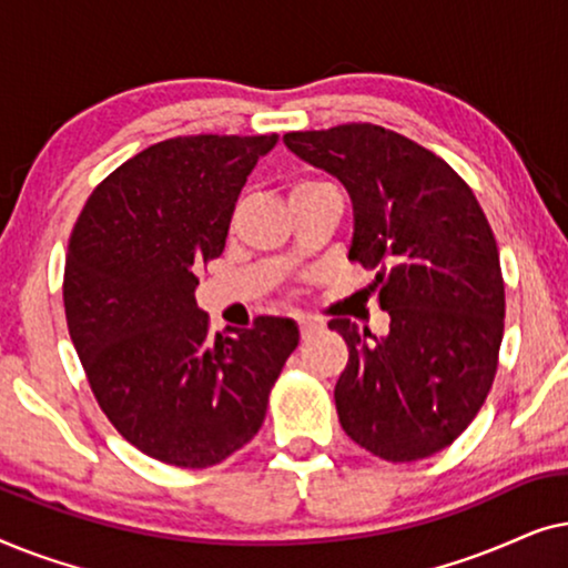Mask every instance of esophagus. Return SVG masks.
I'll list each match as a JSON object with an SVG mask.
<instances>
[{
  "label": "esophagus",
  "instance_id": "1",
  "mask_svg": "<svg viewBox=\"0 0 568 568\" xmlns=\"http://www.w3.org/2000/svg\"><path fill=\"white\" fill-rule=\"evenodd\" d=\"M321 328H323V323L315 321V317H302V321H300L302 338H310V336H313V333H317Z\"/></svg>",
  "mask_w": 568,
  "mask_h": 568
}]
</instances>
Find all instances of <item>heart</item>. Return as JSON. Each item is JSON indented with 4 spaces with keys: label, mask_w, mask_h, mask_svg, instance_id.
I'll return each instance as SVG.
<instances>
[{
    "label": "heart",
    "mask_w": 568,
    "mask_h": 568,
    "mask_svg": "<svg viewBox=\"0 0 568 568\" xmlns=\"http://www.w3.org/2000/svg\"><path fill=\"white\" fill-rule=\"evenodd\" d=\"M317 189H328V185L321 183V181H300V183H294L292 196H294V193H302V191H317Z\"/></svg>",
    "instance_id": "1"
}]
</instances>
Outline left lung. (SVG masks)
Listing matches in <instances>:
<instances>
[{"label":"left lung","mask_w":568,"mask_h":568,"mask_svg":"<svg viewBox=\"0 0 568 568\" xmlns=\"http://www.w3.org/2000/svg\"><path fill=\"white\" fill-rule=\"evenodd\" d=\"M284 144L344 183L348 261L375 271L369 292L390 315L387 336L328 323L348 346L341 426L390 463L439 453L476 418L499 364L504 278L484 209L445 160L375 123L292 131Z\"/></svg>","instance_id":"obj_1"}]
</instances>
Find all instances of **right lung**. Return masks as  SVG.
Returning <instances> with one entry per match:
<instances>
[{
  "mask_svg": "<svg viewBox=\"0 0 568 568\" xmlns=\"http://www.w3.org/2000/svg\"><path fill=\"white\" fill-rule=\"evenodd\" d=\"M268 136H175L92 191L64 266L72 344L119 434L154 460L209 468L258 434L268 393L300 344L290 317L209 333L196 274L220 258Z\"/></svg>",
  "mask_w": 568,
  "mask_h": 568,
  "instance_id": "add662e5",
  "label": "right lung"
}]
</instances>
